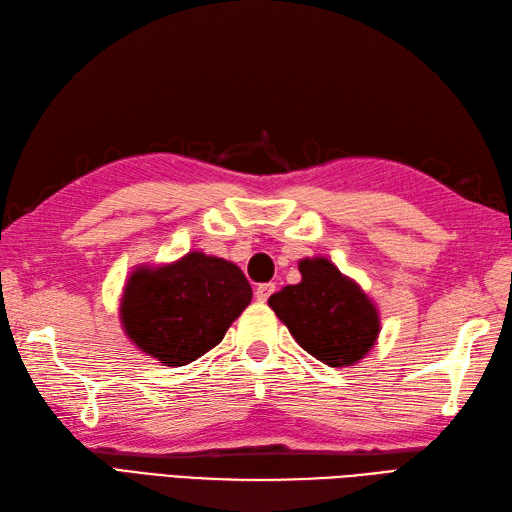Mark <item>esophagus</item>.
<instances>
[{"label":"esophagus","instance_id":"34e87169","mask_svg":"<svg viewBox=\"0 0 512 512\" xmlns=\"http://www.w3.org/2000/svg\"><path fill=\"white\" fill-rule=\"evenodd\" d=\"M272 292H274V283H261V285H257L255 298L259 300V303H266V300L272 296Z\"/></svg>","mask_w":512,"mask_h":512}]
</instances>
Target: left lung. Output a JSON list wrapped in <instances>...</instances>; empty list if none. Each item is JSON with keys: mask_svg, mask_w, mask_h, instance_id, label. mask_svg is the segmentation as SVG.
<instances>
[{"mask_svg": "<svg viewBox=\"0 0 512 512\" xmlns=\"http://www.w3.org/2000/svg\"><path fill=\"white\" fill-rule=\"evenodd\" d=\"M298 270L300 283L272 294L270 309L311 357L331 368L359 363L381 333L376 303L331 259L305 257Z\"/></svg>", "mask_w": 512, "mask_h": 512, "instance_id": "obj_1", "label": "left lung"}]
</instances>
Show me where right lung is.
<instances>
[{"label":"right lung","instance_id":"obj_1","mask_svg":"<svg viewBox=\"0 0 512 512\" xmlns=\"http://www.w3.org/2000/svg\"><path fill=\"white\" fill-rule=\"evenodd\" d=\"M251 298V283L233 261L190 251L170 264L131 270L119 318L138 350L179 368L218 346Z\"/></svg>","mask_w":512,"mask_h":512}]
</instances>
